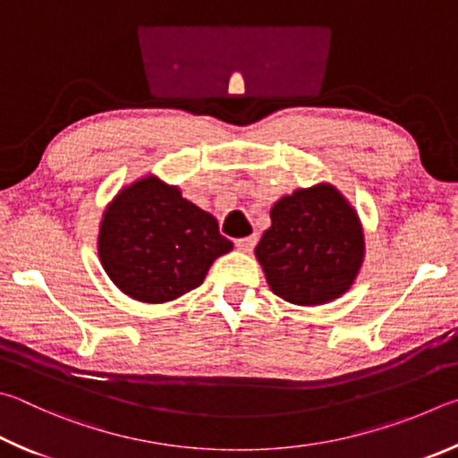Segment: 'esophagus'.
Instances as JSON below:
<instances>
[{
    "mask_svg": "<svg viewBox=\"0 0 458 458\" xmlns=\"http://www.w3.org/2000/svg\"><path fill=\"white\" fill-rule=\"evenodd\" d=\"M255 243H258V235H251V237H243V239H237L235 242V247L239 251H243V253H250L253 247H255Z\"/></svg>",
    "mask_w": 458,
    "mask_h": 458,
    "instance_id": "obj_1",
    "label": "esophagus"
}]
</instances>
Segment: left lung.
<instances>
[{
  "mask_svg": "<svg viewBox=\"0 0 458 458\" xmlns=\"http://www.w3.org/2000/svg\"><path fill=\"white\" fill-rule=\"evenodd\" d=\"M269 216L255 258L271 292L310 308L338 300L354 285L366 258L364 227L332 182L284 195Z\"/></svg>",
  "mask_w": 458,
  "mask_h": 458,
  "instance_id": "obj_1",
  "label": "left lung"
}]
</instances>
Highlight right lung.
I'll return each mask as SVG.
<instances>
[{
    "label": "right lung",
    "mask_w": 458,
    "mask_h": 458,
    "mask_svg": "<svg viewBox=\"0 0 458 458\" xmlns=\"http://www.w3.org/2000/svg\"><path fill=\"white\" fill-rule=\"evenodd\" d=\"M96 245L110 282L142 303H166L195 290L213 261L233 250L211 213L152 173L112 197Z\"/></svg>",
    "instance_id": "1"
}]
</instances>
